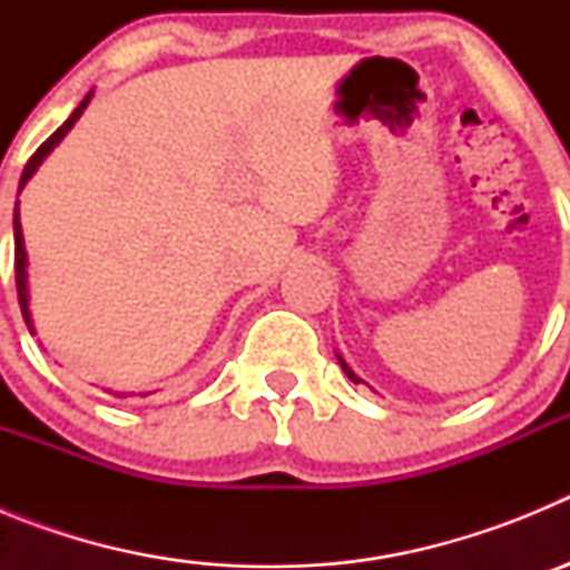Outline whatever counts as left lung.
I'll return each instance as SVG.
<instances>
[{"instance_id": "8db88e82", "label": "left lung", "mask_w": 570, "mask_h": 570, "mask_svg": "<svg viewBox=\"0 0 570 570\" xmlns=\"http://www.w3.org/2000/svg\"><path fill=\"white\" fill-rule=\"evenodd\" d=\"M336 360H340V365H342V371H345V374H347V380H351V382H356V385H360V376H356L354 374V371H351V367H347V362L345 360H342V356L340 354H336Z\"/></svg>"}]
</instances>
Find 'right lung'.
<instances>
[{
  "instance_id": "1",
  "label": "right lung",
  "mask_w": 570,
  "mask_h": 570,
  "mask_svg": "<svg viewBox=\"0 0 570 570\" xmlns=\"http://www.w3.org/2000/svg\"><path fill=\"white\" fill-rule=\"evenodd\" d=\"M90 97H94V90H90L88 97L79 102V108L73 110V114L68 116L62 122V128H57L53 134H50V139H45L42 145H39V150L28 159V165H24L22 170V179H19V190L28 185V179L39 170V165L45 163V156H50V150L57 148L59 142H62L65 136H68V130L77 125V119L82 116V110L88 108ZM13 256H17V294H19V308H22V316H24V325L30 328V334H37L33 331V320H30V294H28V250H24V236H22V223H19V199H17V208H13ZM116 396H125V394H116ZM145 396V394H142Z\"/></svg>"
}]
</instances>
